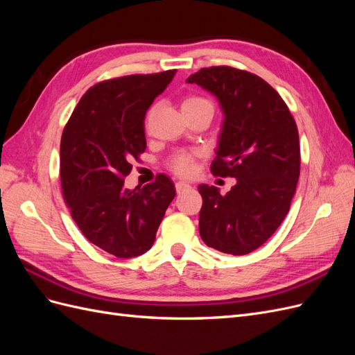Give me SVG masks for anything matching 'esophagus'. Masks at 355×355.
Segmentation results:
<instances>
[{
    "label": "esophagus",
    "instance_id": "esophagus-1",
    "mask_svg": "<svg viewBox=\"0 0 355 355\" xmlns=\"http://www.w3.org/2000/svg\"><path fill=\"white\" fill-rule=\"evenodd\" d=\"M176 191H178V194H180L182 191H185V189H188V188H191L188 184H185V182H176Z\"/></svg>",
    "mask_w": 355,
    "mask_h": 355
}]
</instances>
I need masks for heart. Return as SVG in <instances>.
<instances>
[{
    "label": "heart",
    "mask_w": 355,
    "mask_h": 355,
    "mask_svg": "<svg viewBox=\"0 0 355 355\" xmlns=\"http://www.w3.org/2000/svg\"><path fill=\"white\" fill-rule=\"evenodd\" d=\"M198 106H211L213 105L209 99L202 98V96H188V98L182 103V110H192L198 108ZM197 153H188V151H179L173 157L170 158L168 166L175 171V173L180 176H188L194 170V161H196Z\"/></svg>",
    "instance_id": "obj_1"
}]
</instances>
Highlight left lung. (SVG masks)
I'll use <instances>...</instances> for the list:
<instances>
[{
	"instance_id": "8db88e82",
	"label": "left lung",
	"mask_w": 355,
	"mask_h": 355,
	"mask_svg": "<svg viewBox=\"0 0 355 355\" xmlns=\"http://www.w3.org/2000/svg\"><path fill=\"white\" fill-rule=\"evenodd\" d=\"M214 94L225 120L211 173L235 178L230 192L200 185V235L209 247L241 256L261 247L280 227L300 171L293 115L270 84L231 67L202 68L187 80Z\"/></svg>"
}]
</instances>
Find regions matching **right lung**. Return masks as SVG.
Masks as SVG:
<instances>
[{
    "mask_svg": "<svg viewBox=\"0 0 355 355\" xmlns=\"http://www.w3.org/2000/svg\"><path fill=\"white\" fill-rule=\"evenodd\" d=\"M175 73H135L94 84L63 128V198L84 237L116 257L151 249L176 196L173 182L163 173L141 189L124 188L132 159L146 149V111Z\"/></svg>",
    "mask_w": 355,
    "mask_h": 355,
    "instance_id": "right-lung-1",
    "label": "right lung"
}]
</instances>
